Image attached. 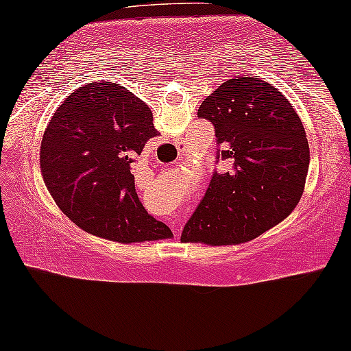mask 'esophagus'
Wrapping results in <instances>:
<instances>
[{
  "instance_id": "1",
  "label": "esophagus",
  "mask_w": 351,
  "mask_h": 351,
  "mask_svg": "<svg viewBox=\"0 0 351 351\" xmlns=\"http://www.w3.org/2000/svg\"><path fill=\"white\" fill-rule=\"evenodd\" d=\"M172 230H174V235L177 237V235H179V226H177V223H176V221H172Z\"/></svg>"
}]
</instances>
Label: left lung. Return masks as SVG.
<instances>
[{
  "mask_svg": "<svg viewBox=\"0 0 351 351\" xmlns=\"http://www.w3.org/2000/svg\"><path fill=\"white\" fill-rule=\"evenodd\" d=\"M228 171L215 172L183 228V243L240 245L281 223L303 196L309 144L290 101L254 77L224 82L202 101Z\"/></svg>",
  "mask_w": 351,
  "mask_h": 351,
  "instance_id": "8db88e82",
  "label": "left lung"
}]
</instances>
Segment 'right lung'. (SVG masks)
<instances>
[{
	"instance_id": "right-lung-1",
	"label": "right lung",
	"mask_w": 351,
	"mask_h": 351,
	"mask_svg": "<svg viewBox=\"0 0 351 351\" xmlns=\"http://www.w3.org/2000/svg\"><path fill=\"white\" fill-rule=\"evenodd\" d=\"M150 108L116 83H88L53 114L40 144L48 193L78 228L119 243L172 237L145 212L132 163L157 136Z\"/></svg>"
}]
</instances>
